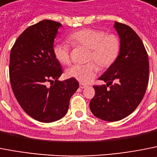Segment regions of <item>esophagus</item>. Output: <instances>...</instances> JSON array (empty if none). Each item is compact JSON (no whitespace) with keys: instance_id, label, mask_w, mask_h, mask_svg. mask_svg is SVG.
<instances>
[{"instance_id":"34e87169","label":"esophagus","mask_w":157,"mask_h":157,"mask_svg":"<svg viewBox=\"0 0 157 157\" xmlns=\"http://www.w3.org/2000/svg\"><path fill=\"white\" fill-rule=\"evenodd\" d=\"M87 87V85L85 84H83V83H80V88H85Z\"/></svg>"}]
</instances>
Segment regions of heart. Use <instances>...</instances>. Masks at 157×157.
Here are the masks:
<instances>
[{
  "label": "heart",
  "instance_id": "1",
  "mask_svg": "<svg viewBox=\"0 0 157 157\" xmlns=\"http://www.w3.org/2000/svg\"><path fill=\"white\" fill-rule=\"evenodd\" d=\"M71 43L77 46H84L89 50L88 62L94 61L100 68H107L116 60L120 50V41L115 35H106L100 30L85 28L77 31L69 36ZM54 54L61 64L70 63L69 45L65 42L54 46ZM97 66L93 62L85 65H75L65 72L66 77L86 83L94 78L97 73Z\"/></svg>",
  "mask_w": 157,
  "mask_h": 157
}]
</instances>
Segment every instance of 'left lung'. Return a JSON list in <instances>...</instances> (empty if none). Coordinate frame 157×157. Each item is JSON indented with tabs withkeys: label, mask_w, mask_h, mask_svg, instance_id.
Wrapping results in <instances>:
<instances>
[{
	"label": "left lung",
	"mask_w": 157,
	"mask_h": 157,
	"mask_svg": "<svg viewBox=\"0 0 157 157\" xmlns=\"http://www.w3.org/2000/svg\"><path fill=\"white\" fill-rule=\"evenodd\" d=\"M120 40L116 60L99 77L107 84L93 86L95 96L90 110L95 117L115 122L134 111L144 97L148 81L149 63L142 41L130 27L114 22Z\"/></svg>",
	"instance_id": "1"
}]
</instances>
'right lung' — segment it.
<instances>
[{
	"instance_id": "right-lung-1",
	"label": "right lung",
	"mask_w": 157,
	"mask_h": 157,
	"mask_svg": "<svg viewBox=\"0 0 157 157\" xmlns=\"http://www.w3.org/2000/svg\"><path fill=\"white\" fill-rule=\"evenodd\" d=\"M62 26L49 20L30 26L11 50L9 77L13 93L23 110L41 122L63 118L79 88L76 79L58 80L62 70L54 56V42ZM48 82L52 85L48 86Z\"/></svg>"
}]
</instances>
